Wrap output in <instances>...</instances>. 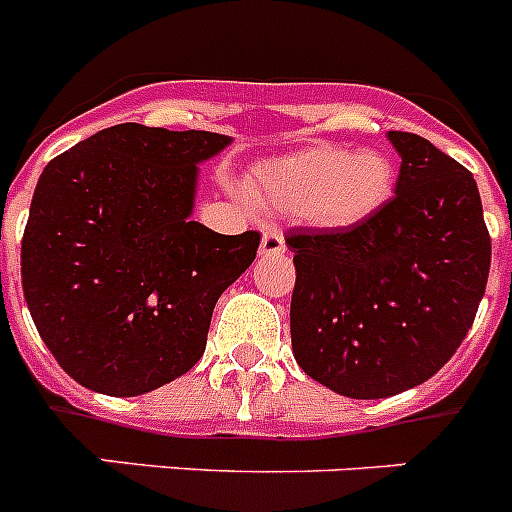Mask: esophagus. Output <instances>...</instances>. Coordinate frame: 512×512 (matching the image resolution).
<instances>
[{
    "instance_id": "esophagus-1",
    "label": "esophagus",
    "mask_w": 512,
    "mask_h": 512,
    "mask_svg": "<svg viewBox=\"0 0 512 512\" xmlns=\"http://www.w3.org/2000/svg\"><path fill=\"white\" fill-rule=\"evenodd\" d=\"M259 253L261 256H279V253H284L282 233H277V230H266V233L261 235Z\"/></svg>"
}]
</instances>
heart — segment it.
<instances>
[{"label":"heart","instance_id":"1","mask_svg":"<svg viewBox=\"0 0 512 512\" xmlns=\"http://www.w3.org/2000/svg\"><path fill=\"white\" fill-rule=\"evenodd\" d=\"M395 166L384 153L315 146L271 158L251 171V205L282 215H305L323 228L364 223L390 200Z\"/></svg>","mask_w":512,"mask_h":512}]
</instances>
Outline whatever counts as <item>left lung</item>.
Listing matches in <instances>:
<instances>
[{
  "label": "left lung",
  "mask_w": 512,
  "mask_h": 512,
  "mask_svg": "<svg viewBox=\"0 0 512 512\" xmlns=\"http://www.w3.org/2000/svg\"><path fill=\"white\" fill-rule=\"evenodd\" d=\"M400 153L395 197L364 223L289 230V307L302 372L354 400L418 387L469 333L490 274L474 176L431 140L387 133Z\"/></svg>",
  "instance_id": "obj_1"
}]
</instances>
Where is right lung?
<instances>
[{
    "mask_svg": "<svg viewBox=\"0 0 512 512\" xmlns=\"http://www.w3.org/2000/svg\"><path fill=\"white\" fill-rule=\"evenodd\" d=\"M230 140L122 122L43 169L22 235V292L81 387L146 395L205 354L215 302L261 241L192 220L200 164Z\"/></svg>",
    "mask_w": 512,
    "mask_h": 512,
    "instance_id": "add662e5",
    "label": "right lung"
}]
</instances>
